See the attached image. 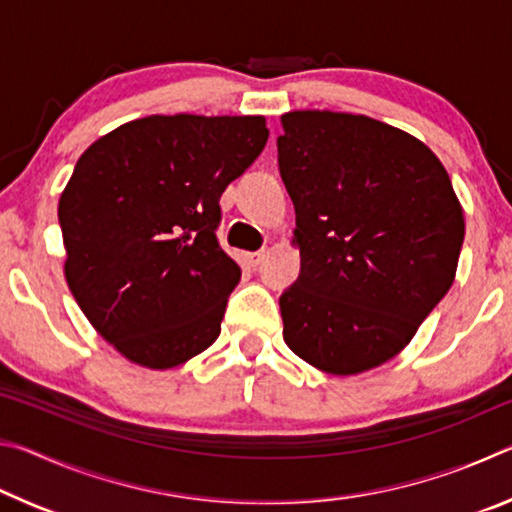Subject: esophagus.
<instances>
[{
  "label": "esophagus",
  "instance_id": "34e87169",
  "mask_svg": "<svg viewBox=\"0 0 512 512\" xmlns=\"http://www.w3.org/2000/svg\"><path fill=\"white\" fill-rule=\"evenodd\" d=\"M264 250H259V253H246V262H248V266H253V268H257L259 264H262V259H264Z\"/></svg>",
  "mask_w": 512,
  "mask_h": 512
}]
</instances>
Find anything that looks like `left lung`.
Masks as SVG:
<instances>
[{
    "instance_id": "1",
    "label": "left lung",
    "mask_w": 512,
    "mask_h": 512,
    "mask_svg": "<svg viewBox=\"0 0 512 512\" xmlns=\"http://www.w3.org/2000/svg\"><path fill=\"white\" fill-rule=\"evenodd\" d=\"M280 124L300 250L284 343L329 375H359L400 354L454 284L463 207L438 155L400 128L329 110Z\"/></svg>"
}]
</instances>
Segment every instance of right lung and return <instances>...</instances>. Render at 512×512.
Segmentation results:
<instances>
[{
    "label": "right lung",
    "instance_id": "add662e5",
    "mask_svg": "<svg viewBox=\"0 0 512 512\" xmlns=\"http://www.w3.org/2000/svg\"><path fill=\"white\" fill-rule=\"evenodd\" d=\"M262 115H151L99 137L60 194L65 280L90 325L137 366L210 348L241 268L219 248V198L262 153Z\"/></svg>",
    "mask_w": 512,
    "mask_h": 512
}]
</instances>
